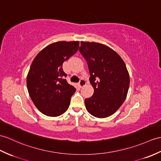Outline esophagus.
Listing matches in <instances>:
<instances>
[{
    "instance_id": "34e87169",
    "label": "esophagus",
    "mask_w": 161,
    "mask_h": 161,
    "mask_svg": "<svg viewBox=\"0 0 161 161\" xmlns=\"http://www.w3.org/2000/svg\"><path fill=\"white\" fill-rule=\"evenodd\" d=\"M86 84V80H84V79H81V80L80 81V82H79V86H80V88L83 87L84 86H85Z\"/></svg>"
}]
</instances>
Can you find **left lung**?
<instances>
[{
	"instance_id": "obj_1",
	"label": "left lung",
	"mask_w": 161,
	"mask_h": 161,
	"mask_svg": "<svg viewBox=\"0 0 161 161\" xmlns=\"http://www.w3.org/2000/svg\"><path fill=\"white\" fill-rule=\"evenodd\" d=\"M88 66L94 94L85 99L88 113L98 118L114 114L126 98L129 73L121 58L104 44L81 42L79 49Z\"/></svg>"
}]
</instances>
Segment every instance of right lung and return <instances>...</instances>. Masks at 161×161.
<instances>
[{
    "label": "right lung",
    "instance_id": "1",
    "mask_svg": "<svg viewBox=\"0 0 161 161\" xmlns=\"http://www.w3.org/2000/svg\"><path fill=\"white\" fill-rule=\"evenodd\" d=\"M78 41L55 42L41 51L33 59L27 75L30 97L41 113L58 117L68 109L76 89L65 77L62 64L76 53Z\"/></svg>",
    "mask_w": 161,
    "mask_h": 161
}]
</instances>
